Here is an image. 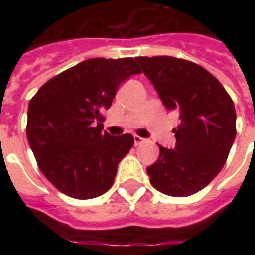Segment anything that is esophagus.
<instances>
[{"mask_svg":"<svg viewBox=\"0 0 255 255\" xmlns=\"http://www.w3.org/2000/svg\"><path fill=\"white\" fill-rule=\"evenodd\" d=\"M133 141H135V145L137 147V145H140L141 143H144V141H145V139L140 137V136H133Z\"/></svg>","mask_w":255,"mask_h":255,"instance_id":"esophagus-1","label":"esophagus"}]
</instances>
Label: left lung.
I'll return each mask as SVG.
<instances>
[{"mask_svg": "<svg viewBox=\"0 0 255 255\" xmlns=\"http://www.w3.org/2000/svg\"><path fill=\"white\" fill-rule=\"evenodd\" d=\"M143 73L167 110L178 112L176 145H161L147 168L151 184L173 197L204 189L225 164L236 139V110L216 78L193 62L173 57H137Z\"/></svg>", "mask_w": 255, "mask_h": 255, "instance_id": "1", "label": "left lung"}]
</instances>
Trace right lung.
<instances>
[{"label":"right lung","mask_w":255,"mask_h":255,"mask_svg":"<svg viewBox=\"0 0 255 255\" xmlns=\"http://www.w3.org/2000/svg\"><path fill=\"white\" fill-rule=\"evenodd\" d=\"M140 73L132 58H92L51 78L30 100L27 141L41 172L59 192L88 200L111 188L133 136L102 131V114L118 87Z\"/></svg>","instance_id":"1"}]
</instances>
